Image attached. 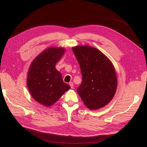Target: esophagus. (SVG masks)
<instances>
[{"label":"esophagus","mask_w":147,"mask_h":147,"mask_svg":"<svg viewBox=\"0 0 147 147\" xmlns=\"http://www.w3.org/2000/svg\"><path fill=\"white\" fill-rule=\"evenodd\" d=\"M69 85H70L71 88H73V85H73V82H70V83H69Z\"/></svg>","instance_id":"1"}]
</instances>
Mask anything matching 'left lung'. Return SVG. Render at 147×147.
I'll list each match as a JSON object with an SVG mask.
<instances>
[{"label": "left lung", "instance_id": "1", "mask_svg": "<svg viewBox=\"0 0 147 147\" xmlns=\"http://www.w3.org/2000/svg\"><path fill=\"white\" fill-rule=\"evenodd\" d=\"M73 51L82 76L78 93L92 110L104 107L114 97L117 89V77L112 62L99 50L92 47L76 46Z\"/></svg>", "mask_w": 147, "mask_h": 147}]
</instances>
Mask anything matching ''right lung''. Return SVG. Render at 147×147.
Wrapping results in <instances>:
<instances>
[{"label": "right lung", "instance_id": "add662e5", "mask_svg": "<svg viewBox=\"0 0 147 147\" xmlns=\"http://www.w3.org/2000/svg\"><path fill=\"white\" fill-rule=\"evenodd\" d=\"M64 54V49L49 48L37 56L30 65L27 78L29 91L36 102L46 107L54 104L70 88L55 69Z\"/></svg>", "mask_w": 147, "mask_h": 147}]
</instances>
